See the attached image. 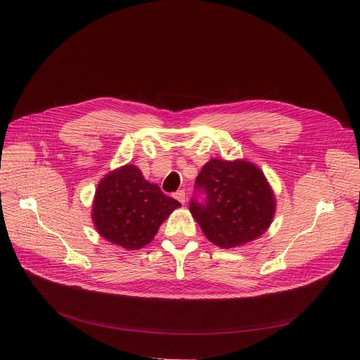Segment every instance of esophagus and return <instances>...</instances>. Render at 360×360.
<instances>
[{"label": "esophagus", "instance_id": "esophagus-1", "mask_svg": "<svg viewBox=\"0 0 360 360\" xmlns=\"http://www.w3.org/2000/svg\"><path fill=\"white\" fill-rule=\"evenodd\" d=\"M175 198H176L181 204H184V202H185V191H184V190L176 191V193H175Z\"/></svg>", "mask_w": 360, "mask_h": 360}]
</instances>
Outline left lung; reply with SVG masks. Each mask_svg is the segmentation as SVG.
<instances>
[{"label": "left lung", "mask_w": 360, "mask_h": 360, "mask_svg": "<svg viewBox=\"0 0 360 360\" xmlns=\"http://www.w3.org/2000/svg\"><path fill=\"white\" fill-rule=\"evenodd\" d=\"M190 212L210 242L233 248L269 229L276 202L261 170L245 160L207 162L194 185Z\"/></svg>", "instance_id": "obj_1"}]
</instances>
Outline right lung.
<instances>
[{
  "label": "right lung",
  "mask_w": 360,
  "mask_h": 360,
  "mask_svg": "<svg viewBox=\"0 0 360 360\" xmlns=\"http://www.w3.org/2000/svg\"><path fill=\"white\" fill-rule=\"evenodd\" d=\"M179 205L158 185L147 182L137 166L125 165L101 181L91 214L105 239L127 250H139L155 238L159 226Z\"/></svg>",
  "instance_id": "obj_1"
}]
</instances>
